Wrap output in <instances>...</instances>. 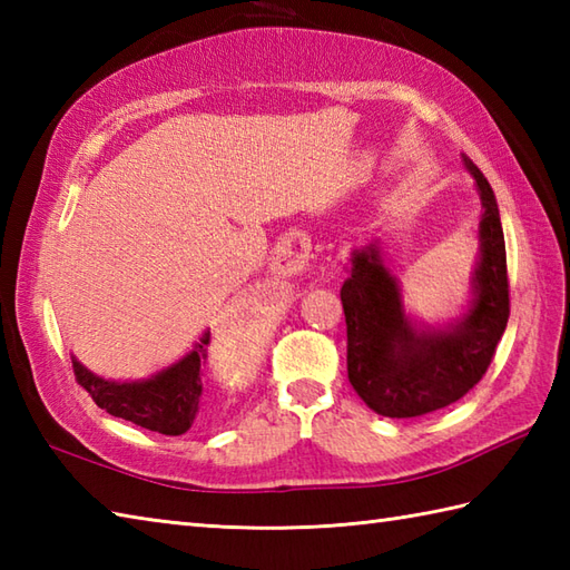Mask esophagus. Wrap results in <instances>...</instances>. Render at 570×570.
<instances>
[{
    "instance_id": "obj_1",
    "label": "esophagus",
    "mask_w": 570,
    "mask_h": 570,
    "mask_svg": "<svg viewBox=\"0 0 570 570\" xmlns=\"http://www.w3.org/2000/svg\"><path fill=\"white\" fill-rule=\"evenodd\" d=\"M278 266H282V264H278ZM288 266H292V262H288ZM282 269H284V266H282Z\"/></svg>"
}]
</instances>
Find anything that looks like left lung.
Instances as JSON below:
<instances>
[{
	"mask_svg": "<svg viewBox=\"0 0 570 570\" xmlns=\"http://www.w3.org/2000/svg\"><path fill=\"white\" fill-rule=\"evenodd\" d=\"M480 190V259L472 304L448 328L414 325L377 245L353 252L341 288L347 323V377L372 411L411 419L458 402L488 372L510 318V282L500 210L480 168L463 156Z\"/></svg>",
	"mask_w": 570,
	"mask_h": 570,
	"instance_id": "1",
	"label": "left lung"
}]
</instances>
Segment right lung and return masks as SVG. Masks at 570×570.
<instances>
[{"label":"right lung","instance_id":"obj_1","mask_svg":"<svg viewBox=\"0 0 570 570\" xmlns=\"http://www.w3.org/2000/svg\"><path fill=\"white\" fill-rule=\"evenodd\" d=\"M210 331L203 333L186 357L161 370L149 380L110 382L92 374L72 357V372L92 402L107 414L137 423L141 429L164 435H180L190 429L200 409V362L208 357Z\"/></svg>","mask_w":570,"mask_h":570}]
</instances>
